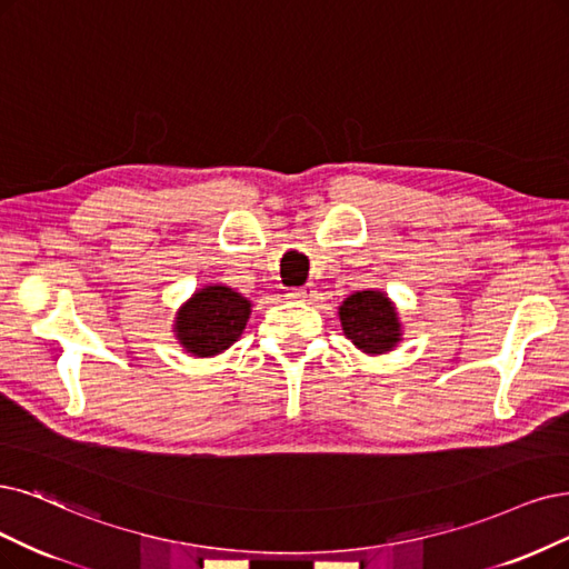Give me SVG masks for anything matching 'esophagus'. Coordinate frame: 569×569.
Listing matches in <instances>:
<instances>
[{"instance_id":"1","label":"esophagus","mask_w":569,"mask_h":569,"mask_svg":"<svg viewBox=\"0 0 569 569\" xmlns=\"http://www.w3.org/2000/svg\"><path fill=\"white\" fill-rule=\"evenodd\" d=\"M288 298H290V300H300V302H311L313 298H317V286L307 283V286H302V288H292V290L288 292Z\"/></svg>"}]
</instances>
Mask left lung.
Wrapping results in <instances>:
<instances>
[{"mask_svg": "<svg viewBox=\"0 0 569 569\" xmlns=\"http://www.w3.org/2000/svg\"><path fill=\"white\" fill-rule=\"evenodd\" d=\"M345 338L368 356L393 351L403 340L398 309L382 290H356L338 309Z\"/></svg>", "mask_w": 569, "mask_h": 569, "instance_id": "1", "label": "left lung"}]
</instances>
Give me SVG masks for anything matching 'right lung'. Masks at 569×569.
I'll return each mask as SVG.
<instances>
[{
	"mask_svg": "<svg viewBox=\"0 0 569 569\" xmlns=\"http://www.w3.org/2000/svg\"><path fill=\"white\" fill-rule=\"evenodd\" d=\"M252 302L224 283H208L176 311L173 335L197 359H213L234 345L250 319Z\"/></svg>",
	"mask_w": 569,
	"mask_h": 569,
	"instance_id": "1",
	"label": "right lung"
}]
</instances>
